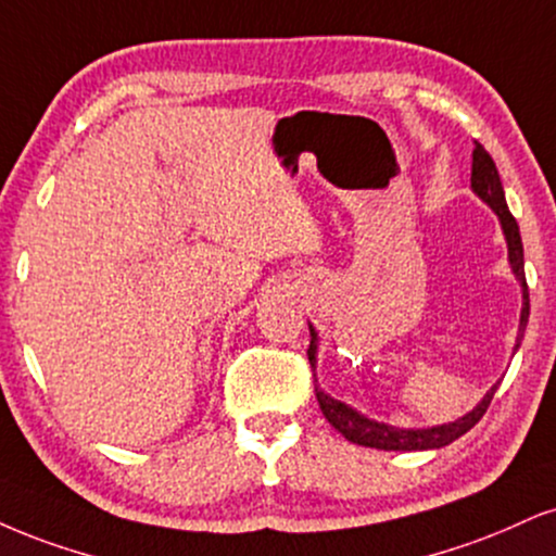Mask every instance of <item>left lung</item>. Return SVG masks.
I'll return each mask as SVG.
<instances>
[{
  "label": "left lung",
  "mask_w": 556,
  "mask_h": 556,
  "mask_svg": "<svg viewBox=\"0 0 556 556\" xmlns=\"http://www.w3.org/2000/svg\"><path fill=\"white\" fill-rule=\"evenodd\" d=\"M471 190L482 198L484 203L495 211L500 218V226H503L505 242H508V260L513 273L523 286V309H520V332L516 340V351L520 348V338H523L526 325H529V286H526V273H523V242H520V231H518V222L513 218L508 203H505V190L503 182H500L497 167L492 162V156L484 152L482 143L475 141V152H471ZM312 332V342H309V363L314 368L317 363V332L309 325ZM317 392V402L321 415L327 417V422L332 425L338 433H342L351 443L358 445H368V448H381V451H428V448H443V445L454 443L456 438H462L467 430L475 428V425L482 420V415L488 413L492 396L497 392V383L484 394V400L477 404L471 413H467L458 420L448 422V425H435V428H394V425L387 422H376L368 420L366 415L355 413L353 407H348L345 402L332 400L330 394L321 392L319 387H314Z\"/></svg>",
  "instance_id": "8db88e82"
}]
</instances>
